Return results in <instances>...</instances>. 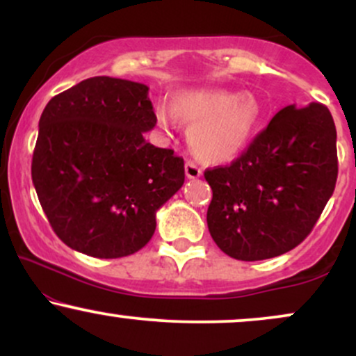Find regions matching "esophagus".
I'll list each match as a JSON object with an SVG mask.
<instances>
[{"mask_svg":"<svg viewBox=\"0 0 356 356\" xmlns=\"http://www.w3.org/2000/svg\"><path fill=\"white\" fill-rule=\"evenodd\" d=\"M184 169H186V177L187 179H197V177H201V175H202V170L199 169V167L191 161L186 162V167H184Z\"/></svg>","mask_w":356,"mask_h":356,"instance_id":"obj_1","label":"esophagus"}]
</instances>
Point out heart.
Masks as SVG:
<instances>
[{"label": "heart", "instance_id": "heart-1", "mask_svg": "<svg viewBox=\"0 0 356 356\" xmlns=\"http://www.w3.org/2000/svg\"><path fill=\"white\" fill-rule=\"evenodd\" d=\"M175 117L189 125V147L199 161L226 164L246 150L261 125L259 102L251 92L192 88L175 93L172 108L159 105L155 122L169 129Z\"/></svg>", "mask_w": 356, "mask_h": 356}]
</instances>
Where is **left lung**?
Segmentation results:
<instances>
[{"label": "left lung", "instance_id": "1", "mask_svg": "<svg viewBox=\"0 0 356 356\" xmlns=\"http://www.w3.org/2000/svg\"><path fill=\"white\" fill-rule=\"evenodd\" d=\"M212 189L207 227L241 261L291 251L309 234L338 177L337 129L325 105H288L231 165L204 172Z\"/></svg>", "mask_w": 356, "mask_h": 356}]
</instances>
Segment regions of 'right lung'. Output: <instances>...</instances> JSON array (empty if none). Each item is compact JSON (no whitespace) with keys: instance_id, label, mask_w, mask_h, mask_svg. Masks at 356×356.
<instances>
[{"instance_id":"right-lung-1","label":"right lung","mask_w":356,"mask_h":356,"mask_svg":"<svg viewBox=\"0 0 356 356\" xmlns=\"http://www.w3.org/2000/svg\"><path fill=\"white\" fill-rule=\"evenodd\" d=\"M155 113L149 87L93 76L48 102L31 179L53 231L68 248L115 259L155 231V212L182 187L184 161L145 142Z\"/></svg>"}]
</instances>
